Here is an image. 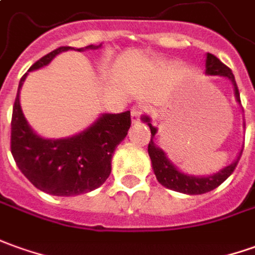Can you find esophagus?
Segmentation results:
<instances>
[{"label":"esophagus","instance_id":"esophagus-1","mask_svg":"<svg viewBox=\"0 0 255 255\" xmlns=\"http://www.w3.org/2000/svg\"><path fill=\"white\" fill-rule=\"evenodd\" d=\"M142 114H143V107L141 106H135L134 109L131 110V121L132 123H138V121L141 120Z\"/></svg>","mask_w":255,"mask_h":255}]
</instances>
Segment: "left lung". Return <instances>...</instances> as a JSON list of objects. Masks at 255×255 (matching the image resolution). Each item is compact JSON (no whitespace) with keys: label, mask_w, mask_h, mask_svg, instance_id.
<instances>
[{"label":"left lung","mask_w":255,"mask_h":255,"mask_svg":"<svg viewBox=\"0 0 255 255\" xmlns=\"http://www.w3.org/2000/svg\"><path fill=\"white\" fill-rule=\"evenodd\" d=\"M205 74L207 75H221V77L229 78L235 88V96L236 100L240 103V93L237 89L236 81H235V75L232 72V69L229 67H226L219 58H216L214 54H207V60H205ZM142 121H145L150 128V141L148 145V153H149L150 160H152V167L155 171L157 181L164 186L166 188H170L173 191H178L183 194H190V195H197V194H205L208 191H212L216 187H219L222 184L226 178L229 177L230 174L233 173V170L236 169L237 162L240 159V155L237 157V160H235L233 163L226 166L225 169L219 170L218 173H215L212 176H207V177H197V176H191V174H186L183 171H180L171 163L170 160L167 159L166 153L160 148H157L153 142V136L156 134V128L150 124V119L148 116H143ZM243 152V150H242ZM240 152V153H242Z\"/></svg>","instance_id":"left-lung-1"}]
</instances>
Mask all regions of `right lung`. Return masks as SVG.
Segmentation results:
<instances>
[{"mask_svg":"<svg viewBox=\"0 0 255 255\" xmlns=\"http://www.w3.org/2000/svg\"><path fill=\"white\" fill-rule=\"evenodd\" d=\"M100 46L91 44L77 51L96 50ZM71 48H55L34 62L29 71L47 65L55 55ZM26 75L19 82L11 121V152L19 170L36 188L51 195L71 197L96 190L112 173L114 150L131 127L129 112L102 114L91 127L71 138H41L27 124L19 103V91Z\"/></svg>","mask_w":255,"mask_h":255,"instance_id":"1","label":"right lung"}]
</instances>
